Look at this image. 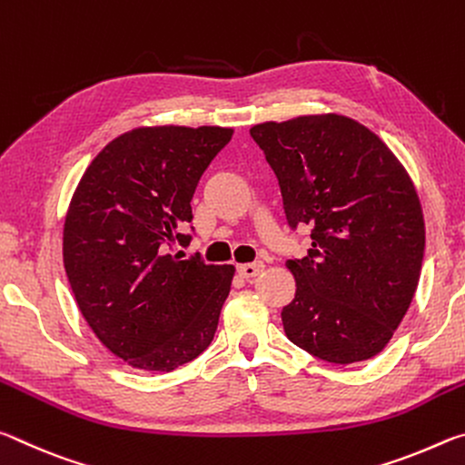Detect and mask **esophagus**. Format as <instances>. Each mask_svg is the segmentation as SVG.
<instances>
[{
  "label": "esophagus",
  "mask_w": 465,
  "mask_h": 465,
  "mask_svg": "<svg viewBox=\"0 0 465 465\" xmlns=\"http://www.w3.org/2000/svg\"><path fill=\"white\" fill-rule=\"evenodd\" d=\"M238 271H240V274L243 279H252V277H256V274H261L262 271H264V262H246V264H240L238 266Z\"/></svg>",
  "instance_id": "obj_1"
}]
</instances>
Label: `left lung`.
<instances>
[{
  "instance_id": "1",
  "label": "left lung",
  "mask_w": 465,
  "mask_h": 465,
  "mask_svg": "<svg viewBox=\"0 0 465 465\" xmlns=\"http://www.w3.org/2000/svg\"><path fill=\"white\" fill-rule=\"evenodd\" d=\"M277 174L291 227H312L308 256L287 261L297 289L287 338L336 365L375 357L406 316L424 256L422 207L391 149L342 114L250 129Z\"/></svg>"
}]
</instances>
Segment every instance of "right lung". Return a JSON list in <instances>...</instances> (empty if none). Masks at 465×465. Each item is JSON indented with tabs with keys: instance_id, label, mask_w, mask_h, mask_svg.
Listing matches in <instances>:
<instances>
[{
	"instance_id": "1",
	"label": "right lung",
	"mask_w": 465,
	"mask_h": 465,
	"mask_svg": "<svg viewBox=\"0 0 465 465\" xmlns=\"http://www.w3.org/2000/svg\"><path fill=\"white\" fill-rule=\"evenodd\" d=\"M230 127H137L85 168L63 227V264L92 332L141 371H172L213 341L232 264L183 261L191 201Z\"/></svg>"
}]
</instances>
